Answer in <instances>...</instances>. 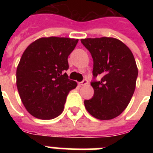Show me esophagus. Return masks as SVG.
<instances>
[{"instance_id":"1","label":"esophagus","mask_w":153,"mask_h":153,"mask_svg":"<svg viewBox=\"0 0 153 153\" xmlns=\"http://www.w3.org/2000/svg\"><path fill=\"white\" fill-rule=\"evenodd\" d=\"M88 83V82H87V80H86V79H84L83 81L80 82H79V86H85V85H86V84Z\"/></svg>"}]
</instances>
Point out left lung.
Masks as SVG:
<instances>
[{
    "label": "left lung",
    "mask_w": 153,
    "mask_h": 153,
    "mask_svg": "<svg viewBox=\"0 0 153 153\" xmlns=\"http://www.w3.org/2000/svg\"><path fill=\"white\" fill-rule=\"evenodd\" d=\"M82 44L94 60V96L84 101L86 110L99 120H111L128 106L136 88L138 69L131 50L112 37L86 38Z\"/></svg>",
    "instance_id": "obj_1"
}]
</instances>
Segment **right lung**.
<instances>
[{
  "instance_id": "obj_1",
  "label": "right lung",
  "mask_w": 153,
  "mask_h": 153,
  "mask_svg": "<svg viewBox=\"0 0 153 153\" xmlns=\"http://www.w3.org/2000/svg\"><path fill=\"white\" fill-rule=\"evenodd\" d=\"M79 39L43 37L23 53L16 69V86L31 115L50 120L62 114L67 94L77 86L68 79V56Z\"/></svg>"
}]
</instances>
